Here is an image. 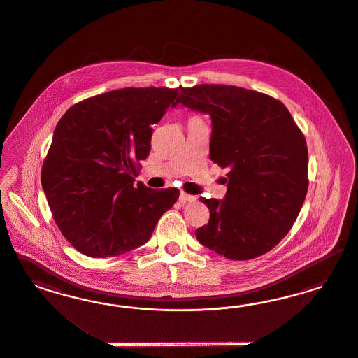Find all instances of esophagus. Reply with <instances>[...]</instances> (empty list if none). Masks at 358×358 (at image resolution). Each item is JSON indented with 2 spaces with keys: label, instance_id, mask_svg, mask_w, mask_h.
<instances>
[{
  "label": "esophagus",
  "instance_id": "1",
  "mask_svg": "<svg viewBox=\"0 0 358 358\" xmlns=\"http://www.w3.org/2000/svg\"><path fill=\"white\" fill-rule=\"evenodd\" d=\"M195 199L196 198H195L194 195L186 194L184 192H181V194H180V201L181 202H193Z\"/></svg>",
  "mask_w": 358,
  "mask_h": 358
}]
</instances>
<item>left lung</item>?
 <instances>
[{
  "instance_id": "left-lung-1",
  "label": "left lung",
  "mask_w": 358,
  "mask_h": 358,
  "mask_svg": "<svg viewBox=\"0 0 358 358\" xmlns=\"http://www.w3.org/2000/svg\"><path fill=\"white\" fill-rule=\"evenodd\" d=\"M173 103L208 114L210 159L227 168L224 199L201 202L208 223L195 236L229 260L273 250L293 227L308 189V151L302 131L278 99L232 85L180 87Z\"/></svg>"
}]
</instances>
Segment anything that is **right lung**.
Returning a JSON list of instances; mask_svg holds the SVG:
<instances>
[{
    "label": "right lung",
    "mask_w": 358,
    "mask_h": 358,
    "mask_svg": "<svg viewBox=\"0 0 358 358\" xmlns=\"http://www.w3.org/2000/svg\"><path fill=\"white\" fill-rule=\"evenodd\" d=\"M178 87H124L68 108L42 166L55 223L89 257H115L145 244L180 190L150 189L136 168L151 151L153 129Z\"/></svg>",
    "instance_id": "obj_1"
}]
</instances>
